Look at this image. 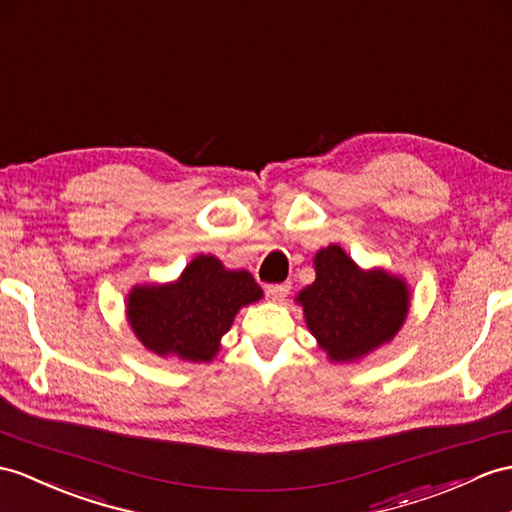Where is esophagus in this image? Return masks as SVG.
<instances>
[{"label": "esophagus", "instance_id": "1", "mask_svg": "<svg viewBox=\"0 0 512 512\" xmlns=\"http://www.w3.org/2000/svg\"><path fill=\"white\" fill-rule=\"evenodd\" d=\"M291 291V282H282V284H267L265 286V293L273 302H282V299L289 295Z\"/></svg>", "mask_w": 512, "mask_h": 512}]
</instances>
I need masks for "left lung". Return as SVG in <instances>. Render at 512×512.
<instances>
[{"label": "left lung", "instance_id": "obj_1", "mask_svg": "<svg viewBox=\"0 0 512 512\" xmlns=\"http://www.w3.org/2000/svg\"><path fill=\"white\" fill-rule=\"evenodd\" d=\"M317 280L297 295L310 332L332 360H354L391 341L408 315V289L384 271L363 273L339 245L315 256Z\"/></svg>", "mask_w": 512, "mask_h": 512}]
</instances>
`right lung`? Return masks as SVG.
Instances as JSON below:
<instances>
[{
	"label": "right lung",
	"instance_id": "1",
	"mask_svg": "<svg viewBox=\"0 0 512 512\" xmlns=\"http://www.w3.org/2000/svg\"><path fill=\"white\" fill-rule=\"evenodd\" d=\"M260 297L263 289L252 273L223 269L215 256H197L176 284L136 286L128 317L147 350L204 363L219 352V339L239 308Z\"/></svg>",
	"mask_w": 512,
	"mask_h": 512
}]
</instances>
